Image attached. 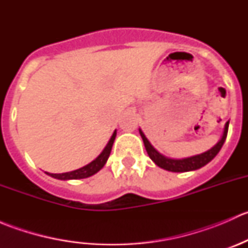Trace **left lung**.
Segmentation results:
<instances>
[{
    "label": "left lung",
    "instance_id": "8db88e82",
    "mask_svg": "<svg viewBox=\"0 0 248 248\" xmlns=\"http://www.w3.org/2000/svg\"><path fill=\"white\" fill-rule=\"evenodd\" d=\"M228 127H229V121L227 122L226 126H224V131H223V134H222V138L218 140V142H217L214 147H211V149L202 152L201 155H196V156L187 157V158H181V159L169 158V157L162 155L161 152H158L154 146H152L151 142H150L149 139L145 137L144 132H142L140 128H139V133H140V137H141L142 141H144L147 155H149L150 158L155 162L156 166H158L159 168L168 171L185 172V171L197 170V169L206 166L209 162H211L212 159L216 157V155L218 154L221 147L223 146L224 141H226L227 133H228Z\"/></svg>",
    "mask_w": 248,
    "mask_h": 248
}]
</instances>
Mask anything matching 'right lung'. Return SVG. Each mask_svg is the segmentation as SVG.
Masks as SVG:
<instances>
[{
	"mask_svg": "<svg viewBox=\"0 0 248 248\" xmlns=\"http://www.w3.org/2000/svg\"><path fill=\"white\" fill-rule=\"evenodd\" d=\"M115 138H116V131L112 133L111 138L109 139L108 144H107V146L104 147L103 151L99 154V156L97 157L96 159H93L91 163L82 167V168H79L73 171L62 172V174H50V172H46V174L49 175V176L54 177V179H59V180H78V179H86V177L92 176V175H94L96 172L101 170V169L104 167V164L107 163V161H108Z\"/></svg>",
	"mask_w": 248,
	"mask_h": 248,
	"instance_id": "1",
	"label": "right lung"
}]
</instances>
